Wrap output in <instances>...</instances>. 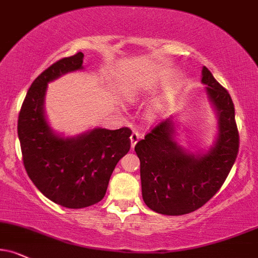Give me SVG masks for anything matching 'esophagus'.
<instances>
[{
	"label": "esophagus",
	"mask_w": 258,
	"mask_h": 258,
	"mask_svg": "<svg viewBox=\"0 0 258 258\" xmlns=\"http://www.w3.org/2000/svg\"><path fill=\"white\" fill-rule=\"evenodd\" d=\"M141 139V135L138 132H133V134L130 135V142H132V148L135 147V145L138 144L139 140Z\"/></svg>",
	"instance_id": "esophagus-1"
}]
</instances>
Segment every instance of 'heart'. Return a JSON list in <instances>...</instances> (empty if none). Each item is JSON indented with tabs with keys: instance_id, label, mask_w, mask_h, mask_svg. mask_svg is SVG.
<instances>
[{
	"instance_id": "heart-1",
	"label": "heart",
	"mask_w": 258,
	"mask_h": 258,
	"mask_svg": "<svg viewBox=\"0 0 258 258\" xmlns=\"http://www.w3.org/2000/svg\"><path fill=\"white\" fill-rule=\"evenodd\" d=\"M145 93V86L141 82H133L132 85H129L126 87V90L124 91V97L128 101H136L142 97V94Z\"/></svg>"
}]
</instances>
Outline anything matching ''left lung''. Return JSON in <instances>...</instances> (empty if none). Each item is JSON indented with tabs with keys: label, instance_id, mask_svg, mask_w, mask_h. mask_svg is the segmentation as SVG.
<instances>
[{
	"label": "left lung",
	"instance_id": "1",
	"mask_svg": "<svg viewBox=\"0 0 258 258\" xmlns=\"http://www.w3.org/2000/svg\"><path fill=\"white\" fill-rule=\"evenodd\" d=\"M202 84L218 116V139L206 154H192L174 140L172 119L158 124L139 141L142 197L152 211L164 215L191 213L209 201L230 173L239 148L231 95L206 67Z\"/></svg>",
	"mask_w": 258,
	"mask_h": 258
}]
</instances>
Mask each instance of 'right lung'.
<instances>
[{
    "instance_id": "1",
    "label": "right lung",
    "mask_w": 258,
    "mask_h": 258,
    "mask_svg": "<svg viewBox=\"0 0 258 258\" xmlns=\"http://www.w3.org/2000/svg\"><path fill=\"white\" fill-rule=\"evenodd\" d=\"M84 53L59 59L32 82L18 119L25 170L38 190L66 208H85L103 200L111 174L129 152V128H94L74 138L52 132L44 112L47 84L81 71Z\"/></svg>"
}]
</instances>
